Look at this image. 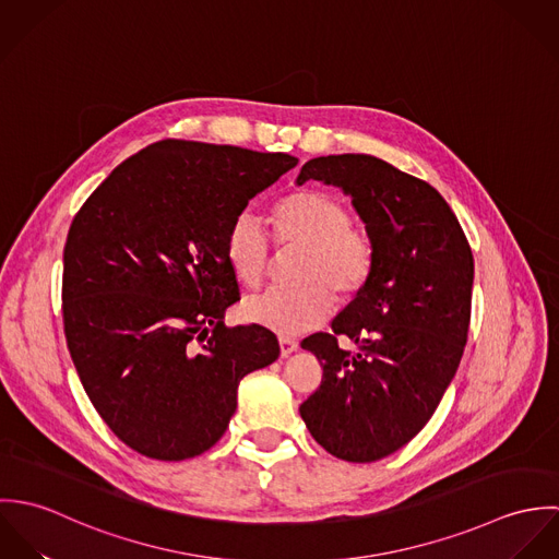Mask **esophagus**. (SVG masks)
<instances>
[{
	"label": "esophagus",
	"mask_w": 559,
	"mask_h": 559,
	"mask_svg": "<svg viewBox=\"0 0 559 559\" xmlns=\"http://www.w3.org/2000/svg\"><path fill=\"white\" fill-rule=\"evenodd\" d=\"M297 348H299V344H297L293 337L280 335V353H282V357H288V355L295 353Z\"/></svg>",
	"instance_id": "obj_1"
}]
</instances>
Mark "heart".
<instances>
[{
    "mask_svg": "<svg viewBox=\"0 0 559 559\" xmlns=\"http://www.w3.org/2000/svg\"><path fill=\"white\" fill-rule=\"evenodd\" d=\"M275 240L284 249H299L293 262L297 282L249 295L240 312L249 322L284 335L314 329L329 317L333 293L340 299L355 297L374 269L372 240L350 224V213L337 198L322 191L293 193L277 206ZM226 258L245 286H255L266 275L273 242L253 211L245 209L233 219Z\"/></svg>",
    "mask_w": 559,
    "mask_h": 559,
    "instance_id": "obj_1",
    "label": "heart"
}]
</instances>
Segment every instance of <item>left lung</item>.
Here are the masks:
<instances>
[{"instance_id":"8db88e82","label":"left lung","mask_w":559,"mask_h":559,"mask_svg":"<svg viewBox=\"0 0 559 559\" xmlns=\"http://www.w3.org/2000/svg\"><path fill=\"white\" fill-rule=\"evenodd\" d=\"M340 187L374 247L368 284L301 346L322 366L320 388L299 406L310 435L335 459L374 463L408 443L432 417L461 364L472 319L474 255L428 182L370 155L310 159L297 185ZM346 334L355 354L336 344Z\"/></svg>"}]
</instances>
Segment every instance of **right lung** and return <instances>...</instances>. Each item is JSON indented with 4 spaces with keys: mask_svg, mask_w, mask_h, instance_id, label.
I'll return each instance as SVG.
<instances>
[{
    "mask_svg": "<svg viewBox=\"0 0 559 559\" xmlns=\"http://www.w3.org/2000/svg\"><path fill=\"white\" fill-rule=\"evenodd\" d=\"M297 163L163 140L122 160L75 215L64 245L67 344L103 421L142 456L185 461L213 448L240 379L280 357L269 329L224 322L240 299L226 235Z\"/></svg>",
    "mask_w": 559,
    "mask_h": 559,
    "instance_id": "obj_1",
    "label": "right lung"
}]
</instances>
